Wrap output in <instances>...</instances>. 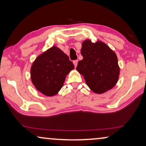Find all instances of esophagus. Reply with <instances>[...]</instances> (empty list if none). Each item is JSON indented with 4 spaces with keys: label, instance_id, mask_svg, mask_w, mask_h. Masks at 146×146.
Wrapping results in <instances>:
<instances>
[{
    "label": "esophagus",
    "instance_id": "obj_1",
    "mask_svg": "<svg viewBox=\"0 0 146 146\" xmlns=\"http://www.w3.org/2000/svg\"><path fill=\"white\" fill-rule=\"evenodd\" d=\"M78 61L77 60H74L73 61V63H74V66H75V68H76V66H77V65H78Z\"/></svg>",
    "mask_w": 146,
    "mask_h": 146
}]
</instances>
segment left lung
Instances as JSON below:
<instances>
[{"label": "left lung", "mask_w": 146, "mask_h": 146, "mask_svg": "<svg viewBox=\"0 0 146 146\" xmlns=\"http://www.w3.org/2000/svg\"><path fill=\"white\" fill-rule=\"evenodd\" d=\"M83 59L78 62L77 71L84 76L93 92L103 94L115 86L119 76L117 56L106 44L86 39L82 44Z\"/></svg>", "instance_id": "left-lung-1"}]
</instances>
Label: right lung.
<instances>
[{"instance_id": "1", "label": "right lung", "mask_w": 146, "mask_h": 146, "mask_svg": "<svg viewBox=\"0 0 146 146\" xmlns=\"http://www.w3.org/2000/svg\"><path fill=\"white\" fill-rule=\"evenodd\" d=\"M74 68L68 56L53 46L40 54L32 64V83L44 95L54 96L60 90L66 77Z\"/></svg>"}]
</instances>
